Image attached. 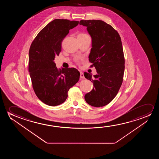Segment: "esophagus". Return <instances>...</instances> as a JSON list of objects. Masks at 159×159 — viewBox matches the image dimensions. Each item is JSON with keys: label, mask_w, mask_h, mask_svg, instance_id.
Here are the masks:
<instances>
[{"label": "esophagus", "mask_w": 159, "mask_h": 159, "mask_svg": "<svg viewBox=\"0 0 159 159\" xmlns=\"http://www.w3.org/2000/svg\"><path fill=\"white\" fill-rule=\"evenodd\" d=\"M80 78L81 79H85V76H84V73H83V72H80Z\"/></svg>", "instance_id": "34e87169"}]
</instances>
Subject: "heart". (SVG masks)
Masks as SVG:
<instances>
[{
	"instance_id": "obj_1",
	"label": "heart",
	"mask_w": 159,
	"mask_h": 159,
	"mask_svg": "<svg viewBox=\"0 0 159 159\" xmlns=\"http://www.w3.org/2000/svg\"><path fill=\"white\" fill-rule=\"evenodd\" d=\"M87 36V35H86L85 34H80L78 35V36Z\"/></svg>"
}]
</instances>
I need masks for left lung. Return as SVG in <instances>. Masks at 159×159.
I'll list each match as a JSON object with an SVG mask.
<instances>
[{"instance_id":"8db88e82","label":"left lung","mask_w":159,"mask_h":159,"mask_svg":"<svg viewBox=\"0 0 159 159\" xmlns=\"http://www.w3.org/2000/svg\"><path fill=\"white\" fill-rule=\"evenodd\" d=\"M79 24L86 26L91 37L89 58L97 73L93 76L84 73L94 86L85 99L92 107H104L115 97L123 82L125 60L121 39L117 31L102 20H81Z\"/></svg>"}]
</instances>
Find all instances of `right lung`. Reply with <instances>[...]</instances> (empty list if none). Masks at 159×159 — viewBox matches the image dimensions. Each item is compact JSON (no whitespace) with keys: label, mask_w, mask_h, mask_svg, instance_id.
<instances>
[{"label":"right lung","mask_w":159,"mask_h":159,"mask_svg":"<svg viewBox=\"0 0 159 159\" xmlns=\"http://www.w3.org/2000/svg\"><path fill=\"white\" fill-rule=\"evenodd\" d=\"M78 21L56 19L39 31L29 52V72L36 95L49 106H57L67 98L68 90L79 81L80 73L70 68L58 70L54 62L61 43Z\"/></svg>","instance_id":"right-lung-1"}]
</instances>
